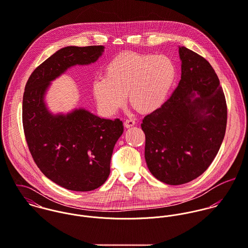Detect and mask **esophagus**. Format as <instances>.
<instances>
[{
  "instance_id": "1",
  "label": "esophagus",
  "mask_w": 248,
  "mask_h": 248,
  "mask_svg": "<svg viewBox=\"0 0 248 248\" xmlns=\"http://www.w3.org/2000/svg\"><path fill=\"white\" fill-rule=\"evenodd\" d=\"M135 124V120H133V119H126L125 121H124V126L126 127V128H128V127H131V126H133Z\"/></svg>"
}]
</instances>
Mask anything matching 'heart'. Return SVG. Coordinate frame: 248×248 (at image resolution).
<instances>
[{
  "label": "heart",
  "instance_id": "heart-1",
  "mask_svg": "<svg viewBox=\"0 0 248 248\" xmlns=\"http://www.w3.org/2000/svg\"><path fill=\"white\" fill-rule=\"evenodd\" d=\"M176 76L175 63L166 54L125 51L106 63L103 77L93 82V95L106 114L124 105V95L137 111L148 114L165 103Z\"/></svg>",
  "mask_w": 248,
  "mask_h": 248
}]
</instances>
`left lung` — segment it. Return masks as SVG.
Masks as SVG:
<instances>
[{"mask_svg": "<svg viewBox=\"0 0 248 248\" xmlns=\"http://www.w3.org/2000/svg\"><path fill=\"white\" fill-rule=\"evenodd\" d=\"M179 55L178 86L141 124L149 171L169 185L188 183L208 169L227 124L226 99L211 64L185 47L179 46Z\"/></svg>", "mask_w": 248, "mask_h": 248, "instance_id": "1", "label": "left lung"}]
</instances>
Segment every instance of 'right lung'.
Segmentation results:
<instances>
[{"label":"right lung","instance_id":"obj_1","mask_svg":"<svg viewBox=\"0 0 248 248\" xmlns=\"http://www.w3.org/2000/svg\"><path fill=\"white\" fill-rule=\"evenodd\" d=\"M103 49L69 46L57 50L32 72L25 87L22 119L30 152L45 176L71 191H93L106 181L123 122L101 119L84 109L51 115L44 94L68 68L97 61Z\"/></svg>","mask_w":248,"mask_h":248}]
</instances>
